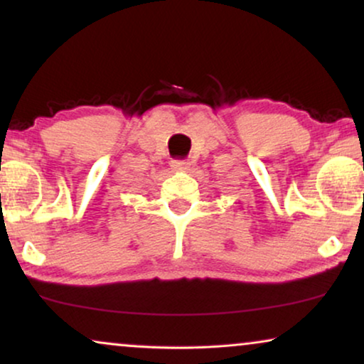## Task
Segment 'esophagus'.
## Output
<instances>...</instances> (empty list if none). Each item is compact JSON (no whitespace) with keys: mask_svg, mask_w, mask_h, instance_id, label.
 Masks as SVG:
<instances>
[{"mask_svg":"<svg viewBox=\"0 0 364 364\" xmlns=\"http://www.w3.org/2000/svg\"><path fill=\"white\" fill-rule=\"evenodd\" d=\"M171 167H172V171L186 172V171H188V167H191V164H188L187 161H172Z\"/></svg>","mask_w":364,"mask_h":364,"instance_id":"obj_1","label":"esophagus"}]
</instances>
